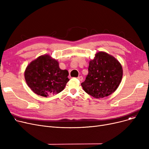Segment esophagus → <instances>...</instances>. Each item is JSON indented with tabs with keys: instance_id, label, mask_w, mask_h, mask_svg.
<instances>
[{
	"instance_id": "34e87169",
	"label": "esophagus",
	"mask_w": 149,
	"mask_h": 149,
	"mask_svg": "<svg viewBox=\"0 0 149 149\" xmlns=\"http://www.w3.org/2000/svg\"><path fill=\"white\" fill-rule=\"evenodd\" d=\"M78 79H79L80 81H82L83 80V77L82 76H79V77H78V78H77Z\"/></svg>"
}]
</instances>
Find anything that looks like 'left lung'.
<instances>
[{
  "label": "left lung",
  "instance_id": "left-lung-1",
  "mask_svg": "<svg viewBox=\"0 0 149 149\" xmlns=\"http://www.w3.org/2000/svg\"><path fill=\"white\" fill-rule=\"evenodd\" d=\"M123 77L120 62L104 52L95 54L90 61L88 74L81 85L84 91L95 98L107 97L118 88Z\"/></svg>",
  "mask_w": 149,
  "mask_h": 149
}]
</instances>
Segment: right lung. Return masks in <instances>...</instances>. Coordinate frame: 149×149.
I'll return each instance as SVG.
<instances>
[{
  "instance_id": "1",
  "label": "right lung",
  "mask_w": 149,
  "mask_h": 149,
  "mask_svg": "<svg viewBox=\"0 0 149 149\" xmlns=\"http://www.w3.org/2000/svg\"><path fill=\"white\" fill-rule=\"evenodd\" d=\"M67 70H61L58 63L48 55L40 56L27 66L25 78L35 93L47 97L64 89L69 79Z\"/></svg>"
}]
</instances>
